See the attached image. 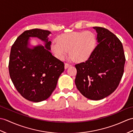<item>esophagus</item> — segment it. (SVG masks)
Segmentation results:
<instances>
[{"label": "esophagus", "instance_id": "esophagus-1", "mask_svg": "<svg viewBox=\"0 0 133 133\" xmlns=\"http://www.w3.org/2000/svg\"><path fill=\"white\" fill-rule=\"evenodd\" d=\"M71 65L70 64H69V63H64V68H65V69H67L68 67H69L70 66H71Z\"/></svg>", "mask_w": 133, "mask_h": 133}]
</instances>
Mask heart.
<instances>
[{
  "instance_id": "1",
  "label": "heart",
  "mask_w": 133,
  "mask_h": 133,
  "mask_svg": "<svg viewBox=\"0 0 133 133\" xmlns=\"http://www.w3.org/2000/svg\"><path fill=\"white\" fill-rule=\"evenodd\" d=\"M57 40L51 46V51L55 57L63 59L70 50L72 58L78 62H83L91 57L97 43L96 35L89 30L62 34Z\"/></svg>"
}]
</instances>
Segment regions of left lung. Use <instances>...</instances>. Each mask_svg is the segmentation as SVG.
<instances>
[{"label":"left lung","mask_w":133,"mask_h":133,"mask_svg":"<svg viewBox=\"0 0 133 133\" xmlns=\"http://www.w3.org/2000/svg\"><path fill=\"white\" fill-rule=\"evenodd\" d=\"M98 44L85 62L75 64V83L86 98L99 100L108 96L118 87L124 71L125 57L121 42L104 28L94 27Z\"/></svg>","instance_id":"8db88e82"}]
</instances>
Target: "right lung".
<instances>
[{"label":"right lung","instance_id":"right-lung-1","mask_svg":"<svg viewBox=\"0 0 133 133\" xmlns=\"http://www.w3.org/2000/svg\"><path fill=\"white\" fill-rule=\"evenodd\" d=\"M49 30L33 29L24 32L12 46L9 72L17 91L25 99L38 103L47 99L56 88L58 78L64 70V63L50 52ZM30 37L45 42L29 47Z\"/></svg>","mask_w":133,"mask_h":133}]
</instances>
